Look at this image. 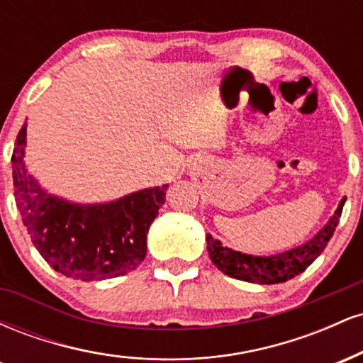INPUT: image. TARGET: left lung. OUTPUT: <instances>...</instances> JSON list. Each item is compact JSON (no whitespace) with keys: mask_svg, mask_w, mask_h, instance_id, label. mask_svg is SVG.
I'll list each match as a JSON object with an SVG mask.
<instances>
[{"mask_svg":"<svg viewBox=\"0 0 363 363\" xmlns=\"http://www.w3.org/2000/svg\"><path fill=\"white\" fill-rule=\"evenodd\" d=\"M347 198L341 199L338 210L329 218V222L323 228L298 247L290 249L274 256H251L242 254L234 249L223 247L220 240H216L210 234H206V249L210 259L220 272L227 277L237 278L242 281L259 283V285H274V283L289 281L290 278L297 277L315 261V257L324 251L329 239L335 234L338 227L341 211Z\"/></svg>","mask_w":363,"mask_h":363,"instance_id":"left-lung-1","label":"left lung"}]
</instances>
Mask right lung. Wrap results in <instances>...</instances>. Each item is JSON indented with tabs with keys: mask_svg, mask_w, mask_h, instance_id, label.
I'll use <instances>...</instances> for the list:
<instances>
[{
	"mask_svg": "<svg viewBox=\"0 0 363 363\" xmlns=\"http://www.w3.org/2000/svg\"><path fill=\"white\" fill-rule=\"evenodd\" d=\"M27 128L16 136L15 201L35 249L57 273L97 281L138 268L147 256V234L165 203L167 184L148 187L104 205H77L48 194L25 169Z\"/></svg>",
	"mask_w": 363,
	"mask_h": 363,
	"instance_id": "right-lung-1",
	"label": "right lung"
}]
</instances>
